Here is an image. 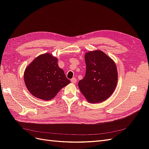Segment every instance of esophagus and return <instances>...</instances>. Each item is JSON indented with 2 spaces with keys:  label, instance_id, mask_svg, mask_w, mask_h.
<instances>
[{
  "label": "esophagus",
  "instance_id": "esophagus-1",
  "mask_svg": "<svg viewBox=\"0 0 149 149\" xmlns=\"http://www.w3.org/2000/svg\"><path fill=\"white\" fill-rule=\"evenodd\" d=\"M71 81L72 83H75L76 82V79L75 78H73L71 79Z\"/></svg>",
  "mask_w": 149,
  "mask_h": 149
}]
</instances>
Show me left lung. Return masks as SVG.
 <instances>
[{"mask_svg":"<svg viewBox=\"0 0 149 149\" xmlns=\"http://www.w3.org/2000/svg\"><path fill=\"white\" fill-rule=\"evenodd\" d=\"M84 59L86 70L78 83L80 91L90 103L104 101L114 93L118 83L115 62L100 49L86 52Z\"/></svg>","mask_w":149,"mask_h":149,"instance_id":"1","label":"left lung"}]
</instances>
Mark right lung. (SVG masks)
<instances>
[{"label":"right lung","instance_id":"1","mask_svg":"<svg viewBox=\"0 0 149 149\" xmlns=\"http://www.w3.org/2000/svg\"><path fill=\"white\" fill-rule=\"evenodd\" d=\"M57 61L58 58L47 53L38 56L26 66L24 81L33 96L45 101L51 100L61 89L70 83Z\"/></svg>","mask_w":149,"mask_h":149}]
</instances>
